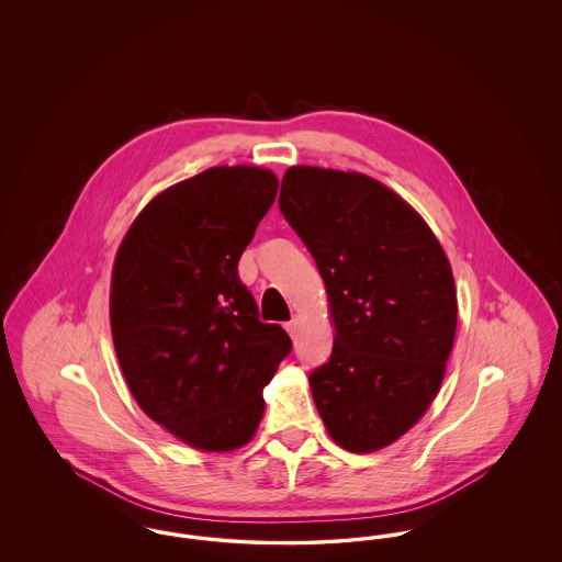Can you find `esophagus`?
I'll return each instance as SVG.
<instances>
[{
    "label": "esophagus",
    "mask_w": 562,
    "mask_h": 562,
    "mask_svg": "<svg viewBox=\"0 0 562 562\" xmlns=\"http://www.w3.org/2000/svg\"><path fill=\"white\" fill-rule=\"evenodd\" d=\"M284 328L289 330V335H291V337H296V330H299V318H293V321L286 322V324H284Z\"/></svg>",
    "instance_id": "34e87169"
}]
</instances>
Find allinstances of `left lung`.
<instances>
[{
    "instance_id": "1",
    "label": "left lung",
    "mask_w": 562,
    "mask_h": 562,
    "mask_svg": "<svg viewBox=\"0 0 562 562\" xmlns=\"http://www.w3.org/2000/svg\"><path fill=\"white\" fill-rule=\"evenodd\" d=\"M280 211L312 252L335 346L310 387L330 438L371 453L413 428L436 398L453 349L449 259L401 195L360 172L293 166Z\"/></svg>"
}]
</instances>
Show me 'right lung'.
Segmentation results:
<instances>
[{"instance_id": "add662e5", "label": "right lung", "mask_w": 562, "mask_h": 562, "mask_svg": "<svg viewBox=\"0 0 562 562\" xmlns=\"http://www.w3.org/2000/svg\"><path fill=\"white\" fill-rule=\"evenodd\" d=\"M276 193L266 168H209L156 195L113 263L111 335L134 401L200 451L255 436L263 387L293 348L238 276Z\"/></svg>"}]
</instances>
